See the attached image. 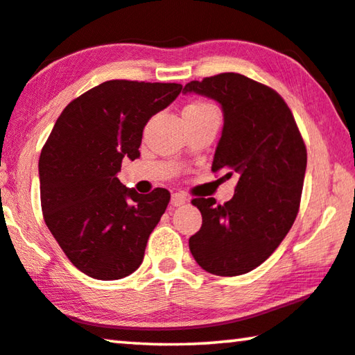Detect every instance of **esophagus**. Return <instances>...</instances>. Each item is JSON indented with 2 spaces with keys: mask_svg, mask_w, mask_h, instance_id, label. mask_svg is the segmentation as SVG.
Segmentation results:
<instances>
[{
  "mask_svg": "<svg viewBox=\"0 0 355 355\" xmlns=\"http://www.w3.org/2000/svg\"><path fill=\"white\" fill-rule=\"evenodd\" d=\"M188 200V198H187V194H183V193H173L172 194V205H175V207H180V205H183L184 202Z\"/></svg>",
  "mask_w": 355,
  "mask_h": 355,
  "instance_id": "34e87169",
  "label": "esophagus"
}]
</instances>
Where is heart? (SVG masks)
<instances>
[{
    "label": "heart",
    "mask_w": 355,
    "mask_h": 355,
    "mask_svg": "<svg viewBox=\"0 0 355 355\" xmlns=\"http://www.w3.org/2000/svg\"><path fill=\"white\" fill-rule=\"evenodd\" d=\"M211 110H216L211 104L204 103V101H198V103H191L184 107L183 114H202V112H211Z\"/></svg>",
    "instance_id": "1"
}]
</instances>
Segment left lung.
<instances>
[{
	"mask_svg": "<svg viewBox=\"0 0 355 355\" xmlns=\"http://www.w3.org/2000/svg\"><path fill=\"white\" fill-rule=\"evenodd\" d=\"M218 101L224 126L211 171L239 178L234 198L216 204L196 198L202 227L189 239L196 262L218 277H237L273 254L300 208L306 147L284 99L263 83L235 72L184 85Z\"/></svg>",
	"mask_w": 355,
	"mask_h": 355,
	"instance_id": "8db88e82",
	"label": "left lung"
}]
</instances>
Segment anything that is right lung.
<instances>
[{
    "mask_svg": "<svg viewBox=\"0 0 355 355\" xmlns=\"http://www.w3.org/2000/svg\"><path fill=\"white\" fill-rule=\"evenodd\" d=\"M180 83L109 80L64 107L39 157L44 221L72 266L94 279L140 267L171 193L123 187V157L137 159L148 120L175 99Z\"/></svg>",
    "mask_w": 355,
    "mask_h": 355,
    "instance_id": "1",
    "label": "right lung"
}]
</instances>
